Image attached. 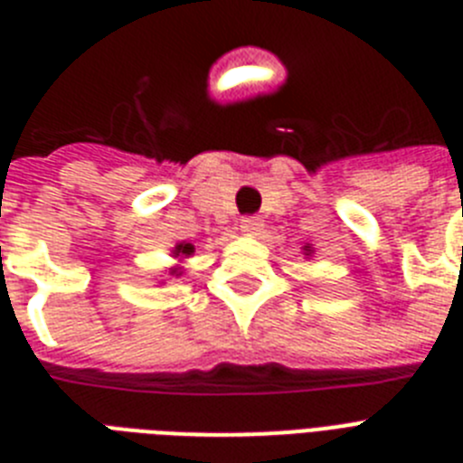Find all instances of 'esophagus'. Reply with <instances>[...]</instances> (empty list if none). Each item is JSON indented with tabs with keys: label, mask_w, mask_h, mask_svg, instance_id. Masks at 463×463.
<instances>
[{
	"label": "esophagus",
	"mask_w": 463,
	"mask_h": 463,
	"mask_svg": "<svg viewBox=\"0 0 463 463\" xmlns=\"http://www.w3.org/2000/svg\"><path fill=\"white\" fill-rule=\"evenodd\" d=\"M261 227V220L255 218V215H248V218L241 220V229H243L245 234H257Z\"/></svg>",
	"instance_id": "obj_1"
}]
</instances>
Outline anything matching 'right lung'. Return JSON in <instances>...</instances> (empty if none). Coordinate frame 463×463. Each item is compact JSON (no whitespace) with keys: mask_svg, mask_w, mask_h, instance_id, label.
I'll return each mask as SVG.
<instances>
[{"mask_svg":"<svg viewBox=\"0 0 463 463\" xmlns=\"http://www.w3.org/2000/svg\"><path fill=\"white\" fill-rule=\"evenodd\" d=\"M192 252H194V245H192V243H181V245H175L174 255H185L187 257V255H192ZM171 273H174V276H178V271H175V269Z\"/></svg>","mask_w":463,"mask_h":463,"instance_id":"add662e5","label":"right lung"}]
</instances>
